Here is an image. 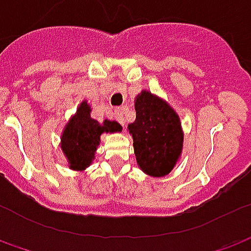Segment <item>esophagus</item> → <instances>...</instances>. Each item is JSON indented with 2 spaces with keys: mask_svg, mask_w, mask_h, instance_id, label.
Here are the masks:
<instances>
[{
  "mask_svg": "<svg viewBox=\"0 0 251 251\" xmlns=\"http://www.w3.org/2000/svg\"><path fill=\"white\" fill-rule=\"evenodd\" d=\"M114 117H115V120L118 121L121 125L122 126L125 125V118H124V113H122V110H121V108H117V110L114 111Z\"/></svg>",
  "mask_w": 251,
  "mask_h": 251,
  "instance_id": "34e87169",
  "label": "esophagus"
}]
</instances>
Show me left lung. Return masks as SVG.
Instances as JSON below:
<instances>
[{"label":"left lung","instance_id":"8db88e82","mask_svg":"<svg viewBox=\"0 0 251 251\" xmlns=\"http://www.w3.org/2000/svg\"><path fill=\"white\" fill-rule=\"evenodd\" d=\"M136 120L127 126L138 167L151 176H164L178 162L183 131L178 114L167 101L143 91L134 101Z\"/></svg>","mask_w":251,"mask_h":251}]
</instances>
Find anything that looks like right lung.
Listing matches in <instances>:
<instances>
[{
	"label": "right lung",
	"instance_id": "right-lung-1",
	"mask_svg": "<svg viewBox=\"0 0 251 251\" xmlns=\"http://www.w3.org/2000/svg\"><path fill=\"white\" fill-rule=\"evenodd\" d=\"M121 130L122 126L115 121L104 120L99 122L94 120L91 117V106L87 100L81 101L61 136V150L68 159L69 168L84 171L95 159L101 134Z\"/></svg>",
	"mask_w": 251,
	"mask_h": 251
}]
</instances>
